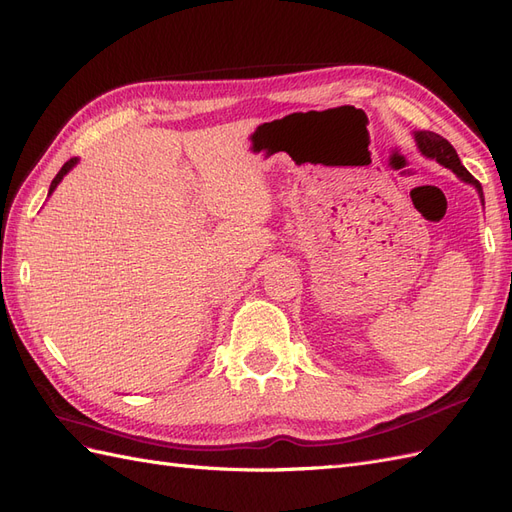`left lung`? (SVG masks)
Wrapping results in <instances>:
<instances>
[{"label":"left lung","instance_id":"8db88e82","mask_svg":"<svg viewBox=\"0 0 512 512\" xmlns=\"http://www.w3.org/2000/svg\"><path fill=\"white\" fill-rule=\"evenodd\" d=\"M414 139H416V145H418V150H420L422 156L433 158L435 163H440L442 167H446V169H450L452 173H455L459 180L474 186L478 197H480V203H483V206H485L483 186H480V182L474 178V175L461 165V160L457 156V150L452 148V145L444 137H440L437 133H431V130H416Z\"/></svg>","mask_w":512,"mask_h":512}]
</instances>
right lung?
Listing matches in <instances>:
<instances>
[{
    "instance_id": "right-lung-1",
    "label": "right lung",
    "mask_w": 512,
    "mask_h": 512,
    "mask_svg": "<svg viewBox=\"0 0 512 512\" xmlns=\"http://www.w3.org/2000/svg\"><path fill=\"white\" fill-rule=\"evenodd\" d=\"M77 163H79V158H70V160H68V163H66V165H64V167L60 169V171H57V175H55V178H53V182H51V186H49V197H51V193H53V191H55V188H57V184H60V182L64 180V175H66V173H68V171H70L72 167H75Z\"/></svg>"
}]
</instances>
